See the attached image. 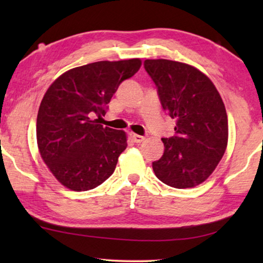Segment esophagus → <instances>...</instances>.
I'll return each mask as SVG.
<instances>
[{"label": "esophagus", "instance_id": "1", "mask_svg": "<svg viewBox=\"0 0 263 263\" xmlns=\"http://www.w3.org/2000/svg\"><path fill=\"white\" fill-rule=\"evenodd\" d=\"M130 136H132L133 141L136 142V143H140V142H142L143 140H145V136L138 135V134H135V133H130Z\"/></svg>", "mask_w": 263, "mask_h": 263}]
</instances>
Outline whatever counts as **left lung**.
Instances as JSON below:
<instances>
[{"mask_svg":"<svg viewBox=\"0 0 263 263\" xmlns=\"http://www.w3.org/2000/svg\"><path fill=\"white\" fill-rule=\"evenodd\" d=\"M163 109L176 120L175 135L163 138L164 154L152 163L165 184L177 189L201 184L224 156L228 115L219 92L202 71L170 60H146Z\"/></svg>","mask_w":263,"mask_h":263,"instance_id":"1","label":"left lung"}]
</instances>
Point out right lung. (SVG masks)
<instances>
[{"label":"right lung","mask_w":263,"mask_h":263,"mask_svg":"<svg viewBox=\"0 0 263 263\" xmlns=\"http://www.w3.org/2000/svg\"><path fill=\"white\" fill-rule=\"evenodd\" d=\"M141 67L139 59L100 61L57 78L43 97L37 116L39 153L61 184L86 192L114 174L127 148L123 130L103 127L118 86ZM98 117V119H96Z\"/></svg>","instance_id":"obj_1"}]
</instances>
